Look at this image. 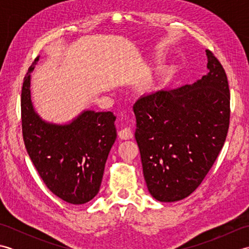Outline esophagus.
<instances>
[{"instance_id": "1", "label": "esophagus", "mask_w": 249, "mask_h": 249, "mask_svg": "<svg viewBox=\"0 0 249 249\" xmlns=\"http://www.w3.org/2000/svg\"><path fill=\"white\" fill-rule=\"evenodd\" d=\"M119 137L121 139H123V140H128V139H131L134 137V134H133V131H131V129L130 128H128V127H126V128H123V129H121V130H119Z\"/></svg>"}]
</instances>
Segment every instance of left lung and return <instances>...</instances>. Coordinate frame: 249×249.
Returning <instances> with one entry per match:
<instances>
[{"mask_svg": "<svg viewBox=\"0 0 249 249\" xmlns=\"http://www.w3.org/2000/svg\"><path fill=\"white\" fill-rule=\"evenodd\" d=\"M205 52L209 72L200 80L143 95L133 107L146 186L160 202L182 200L195 192L228 133V79L215 55Z\"/></svg>", "mask_w": 249, "mask_h": 249, "instance_id": "obj_1", "label": "left lung"}]
</instances>
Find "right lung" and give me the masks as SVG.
Returning <instances> with one entry per match:
<instances>
[{
  "label": "right lung",
  "instance_id": "obj_1",
  "mask_svg": "<svg viewBox=\"0 0 249 249\" xmlns=\"http://www.w3.org/2000/svg\"><path fill=\"white\" fill-rule=\"evenodd\" d=\"M21 93V120L25 149L46 186L62 200L83 204L99 192L105 165L116 139L112 112L86 110L68 124L46 122L31 100V72Z\"/></svg>",
  "mask_w": 249,
  "mask_h": 249
}]
</instances>
